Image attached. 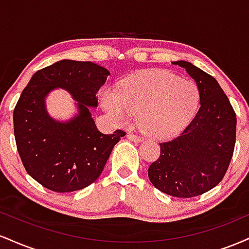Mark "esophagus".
<instances>
[{"instance_id":"obj_1","label":"esophagus","mask_w":249,"mask_h":249,"mask_svg":"<svg viewBox=\"0 0 249 249\" xmlns=\"http://www.w3.org/2000/svg\"><path fill=\"white\" fill-rule=\"evenodd\" d=\"M127 139L128 141H132V142H141V137H138V136H136V134H133V133H127Z\"/></svg>"}]
</instances>
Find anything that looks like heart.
Masks as SVG:
<instances>
[{"label": "heart", "mask_w": 249, "mask_h": 249, "mask_svg": "<svg viewBox=\"0 0 249 249\" xmlns=\"http://www.w3.org/2000/svg\"><path fill=\"white\" fill-rule=\"evenodd\" d=\"M101 101L119 124L138 115L141 130L153 138L179 133L196 112L199 93L196 85L170 71L151 70L125 79L118 93L104 91Z\"/></svg>", "instance_id": "obj_1"}]
</instances>
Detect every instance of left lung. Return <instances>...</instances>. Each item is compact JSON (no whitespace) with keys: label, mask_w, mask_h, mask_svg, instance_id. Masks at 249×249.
<instances>
[{"label":"left lung","mask_w":249,"mask_h":249,"mask_svg":"<svg viewBox=\"0 0 249 249\" xmlns=\"http://www.w3.org/2000/svg\"><path fill=\"white\" fill-rule=\"evenodd\" d=\"M172 64L184 68L196 81L200 107L179 137L159 144L160 156L148 167V178L168 196L192 198L224 178L235 145L236 116L214 77L190 62Z\"/></svg>","instance_id":"obj_1"}]
</instances>
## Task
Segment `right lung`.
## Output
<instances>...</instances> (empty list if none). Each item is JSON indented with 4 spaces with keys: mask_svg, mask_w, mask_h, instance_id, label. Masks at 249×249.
I'll use <instances>...</instances> for the list:
<instances>
[{
    "mask_svg": "<svg viewBox=\"0 0 249 249\" xmlns=\"http://www.w3.org/2000/svg\"><path fill=\"white\" fill-rule=\"evenodd\" d=\"M108 70L92 62L63 59L34 73L14 108L17 151L28 174L53 192H73L101 176L111 151L125 132H99L90 107ZM67 89L79 113L68 122L49 116L45 98L53 88Z\"/></svg>",
    "mask_w": 249,
    "mask_h": 249,
    "instance_id": "add662e5",
    "label": "right lung"
}]
</instances>
